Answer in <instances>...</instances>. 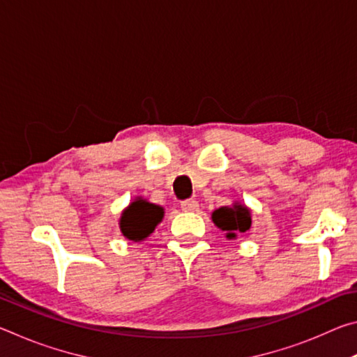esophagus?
Instances as JSON below:
<instances>
[{
    "instance_id": "obj_1",
    "label": "esophagus",
    "mask_w": 357,
    "mask_h": 357,
    "mask_svg": "<svg viewBox=\"0 0 357 357\" xmlns=\"http://www.w3.org/2000/svg\"><path fill=\"white\" fill-rule=\"evenodd\" d=\"M181 209L185 211V213H193V211H198V202L185 200V202L181 203Z\"/></svg>"
}]
</instances>
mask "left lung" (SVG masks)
Wrapping results in <instances>:
<instances>
[{"label": "left lung", "mask_w": 357, "mask_h": 357, "mask_svg": "<svg viewBox=\"0 0 357 357\" xmlns=\"http://www.w3.org/2000/svg\"><path fill=\"white\" fill-rule=\"evenodd\" d=\"M214 225L225 231L227 239H236L238 234L249 231L252 227V209L241 202L231 206H222L211 214Z\"/></svg>", "instance_id": "left-lung-1"}]
</instances>
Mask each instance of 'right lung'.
Masks as SVG:
<instances>
[{
    "mask_svg": "<svg viewBox=\"0 0 357 357\" xmlns=\"http://www.w3.org/2000/svg\"><path fill=\"white\" fill-rule=\"evenodd\" d=\"M165 211L159 204L149 203L137 197L119 217V229L126 239L132 243H142L164 219Z\"/></svg>",
    "mask_w": 357,
    "mask_h": 357,
    "instance_id": "obj_1",
    "label": "right lung"
}]
</instances>
